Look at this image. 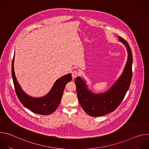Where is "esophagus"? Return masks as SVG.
Wrapping results in <instances>:
<instances>
[{
    "label": "esophagus",
    "mask_w": 149,
    "mask_h": 149,
    "mask_svg": "<svg viewBox=\"0 0 149 149\" xmlns=\"http://www.w3.org/2000/svg\"><path fill=\"white\" fill-rule=\"evenodd\" d=\"M79 72L77 71H73L72 72V77L73 78H77L78 75H79Z\"/></svg>",
    "instance_id": "34e87169"
}]
</instances>
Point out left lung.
Here are the masks:
<instances>
[{"label":"left lung","mask_w":149,"mask_h":149,"mask_svg":"<svg viewBox=\"0 0 149 149\" xmlns=\"http://www.w3.org/2000/svg\"><path fill=\"white\" fill-rule=\"evenodd\" d=\"M118 39L127 48L128 58L122 74L107 91L93 93L87 89L84 79L78 77L75 79L78 101L84 111L90 116H103L114 111L123 100L130 87L132 78V52L126 40L120 36Z\"/></svg>","instance_id":"1"}]
</instances>
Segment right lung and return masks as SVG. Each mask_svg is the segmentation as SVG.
Here are the masks:
<instances>
[{
  "label": "right lung",
  "instance_id": "add662e5",
  "mask_svg": "<svg viewBox=\"0 0 149 149\" xmlns=\"http://www.w3.org/2000/svg\"><path fill=\"white\" fill-rule=\"evenodd\" d=\"M14 58L12 62V77L16 94L20 102L25 107L36 114L49 115L54 113L61 102L66 84L72 79L71 74H68L58 79L51 91L45 96L40 98L32 97L22 90L17 81L13 68Z\"/></svg>",
  "mask_w": 149,
  "mask_h": 149
}]
</instances>
